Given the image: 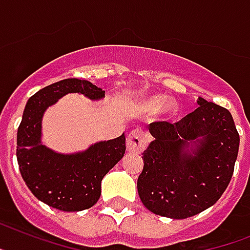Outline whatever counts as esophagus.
I'll return each instance as SVG.
<instances>
[{
    "mask_svg": "<svg viewBox=\"0 0 250 250\" xmlns=\"http://www.w3.org/2000/svg\"><path fill=\"white\" fill-rule=\"evenodd\" d=\"M149 143V135L142 130H134L127 137V149L134 153H140L147 148Z\"/></svg>",
    "mask_w": 250,
    "mask_h": 250,
    "instance_id": "esophagus-1",
    "label": "esophagus"
}]
</instances>
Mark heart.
Returning <instances> with one entry per match:
<instances>
[{
  "mask_svg": "<svg viewBox=\"0 0 250 250\" xmlns=\"http://www.w3.org/2000/svg\"><path fill=\"white\" fill-rule=\"evenodd\" d=\"M166 98L162 96H158V97H154V98H152V100L148 102V106L150 107V108H153V110H158V108H161L162 106H165V103H166ZM166 110L168 111H174V104L172 103H167L166 107H165Z\"/></svg>",
  "mask_w": 250,
  "mask_h": 250,
  "instance_id": "1",
  "label": "heart"
}]
</instances>
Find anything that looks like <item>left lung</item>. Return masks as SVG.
<instances>
[{
  "mask_svg": "<svg viewBox=\"0 0 250 250\" xmlns=\"http://www.w3.org/2000/svg\"><path fill=\"white\" fill-rule=\"evenodd\" d=\"M197 102L179 123L149 125L154 140L143 153L138 193L154 214L183 220L201 213L220 199L234 174L240 138L231 113L201 97Z\"/></svg>",
  "mask_w": 250,
  "mask_h": 250,
  "instance_id": "obj_1",
  "label": "left lung"
}]
</instances>
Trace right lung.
Listing matches in <instances>:
<instances>
[{
    "label": "right lung",
    "mask_w": 250,
    "mask_h": 250,
    "mask_svg": "<svg viewBox=\"0 0 250 250\" xmlns=\"http://www.w3.org/2000/svg\"><path fill=\"white\" fill-rule=\"evenodd\" d=\"M67 93H80L92 101L104 97V90L88 80L75 78L38 90L26 102L19 125L16 157L22 179L39 201L60 211L76 212L97 203L101 181L124 157L126 146L125 134L71 154L57 153L43 146V113Z\"/></svg>",
    "instance_id": "1"
}]
</instances>
